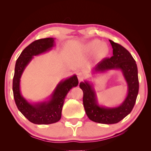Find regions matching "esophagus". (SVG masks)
Returning <instances> with one entry per match:
<instances>
[{
	"label": "esophagus",
	"mask_w": 151,
	"mask_h": 151,
	"mask_svg": "<svg viewBox=\"0 0 151 151\" xmlns=\"http://www.w3.org/2000/svg\"><path fill=\"white\" fill-rule=\"evenodd\" d=\"M77 76H78V81H82V79L84 78V73H83L79 72V73L77 74Z\"/></svg>",
	"instance_id": "esophagus-1"
}]
</instances>
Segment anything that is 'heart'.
Wrapping results in <instances>:
<instances>
[{"label": "heart", "instance_id": "heart-1", "mask_svg": "<svg viewBox=\"0 0 151 151\" xmlns=\"http://www.w3.org/2000/svg\"><path fill=\"white\" fill-rule=\"evenodd\" d=\"M86 47L90 52H93L96 50V55L100 60L106 58L110 52V49L108 45L105 43H101V41L99 40H94L89 41Z\"/></svg>", "mask_w": 151, "mask_h": 151}]
</instances>
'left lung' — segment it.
Segmentation results:
<instances>
[{"label":"left lung","mask_w":151,"mask_h":151,"mask_svg":"<svg viewBox=\"0 0 151 151\" xmlns=\"http://www.w3.org/2000/svg\"><path fill=\"white\" fill-rule=\"evenodd\" d=\"M113 56L99 62L91 70L92 75L109 70H120L127 85V94L123 102L116 106L108 107L99 103L93 83L84 81L80 83L83 93V104L89 119L101 124H115L127 116L134 106L139 91V81L136 61L131 54L121 45L109 40Z\"/></svg>","instance_id":"8db88e82"}]
</instances>
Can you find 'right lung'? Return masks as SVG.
Instances as JSON below:
<instances>
[{
  "instance_id": "1",
  "label": "right lung",
  "mask_w": 151,
  "mask_h": 151,
  "mask_svg": "<svg viewBox=\"0 0 151 151\" xmlns=\"http://www.w3.org/2000/svg\"><path fill=\"white\" fill-rule=\"evenodd\" d=\"M54 40L55 38L48 37L34 41L22 50L15 63L13 79V92L15 104L19 110L28 121L37 124H49L60 121L65 96L70 89L78 84L77 76L73 75L62 79L45 100L31 102L22 96L20 82L25 68L34 56L52 50L55 46Z\"/></svg>"
}]
</instances>
